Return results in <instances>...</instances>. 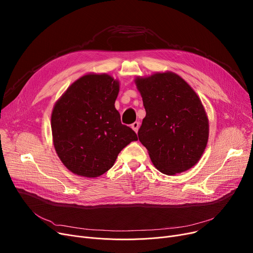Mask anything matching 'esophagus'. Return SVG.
<instances>
[{
	"label": "esophagus",
	"mask_w": 253,
	"mask_h": 253,
	"mask_svg": "<svg viewBox=\"0 0 253 253\" xmlns=\"http://www.w3.org/2000/svg\"><path fill=\"white\" fill-rule=\"evenodd\" d=\"M131 128L132 129H133L135 132H136V133H137V131H138V128H139V123L138 122H134L133 124H132L131 125Z\"/></svg>",
	"instance_id": "esophagus-1"
}]
</instances>
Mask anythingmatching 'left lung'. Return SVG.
Listing matches in <instances>:
<instances>
[{
  "instance_id": "1",
  "label": "left lung",
  "mask_w": 253,
  "mask_h": 253,
  "mask_svg": "<svg viewBox=\"0 0 253 253\" xmlns=\"http://www.w3.org/2000/svg\"><path fill=\"white\" fill-rule=\"evenodd\" d=\"M134 82L147 112L138 138L154 166L166 175L189 170L208 142L209 122L201 99L172 72L136 77Z\"/></svg>"
}]
</instances>
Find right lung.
Masks as SVG:
<instances>
[{"label":"right lung","mask_w":253,"mask_h":253,"mask_svg":"<svg viewBox=\"0 0 253 253\" xmlns=\"http://www.w3.org/2000/svg\"><path fill=\"white\" fill-rule=\"evenodd\" d=\"M120 83L108 74H87L66 89L53 106L51 129L57 156L73 173L98 177L115 164L137 135L121 123L115 108Z\"/></svg>","instance_id":"1"}]
</instances>
